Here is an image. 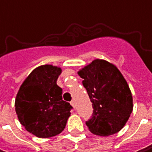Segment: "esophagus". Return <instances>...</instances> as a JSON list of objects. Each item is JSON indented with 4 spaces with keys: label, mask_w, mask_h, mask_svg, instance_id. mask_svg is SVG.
Wrapping results in <instances>:
<instances>
[{
    "label": "esophagus",
    "mask_w": 152,
    "mask_h": 152,
    "mask_svg": "<svg viewBox=\"0 0 152 152\" xmlns=\"http://www.w3.org/2000/svg\"><path fill=\"white\" fill-rule=\"evenodd\" d=\"M71 105H72L73 107H75V102H74V101H72V102H71Z\"/></svg>",
    "instance_id": "1"
}]
</instances>
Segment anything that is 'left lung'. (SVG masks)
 Returning <instances> with one entry per match:
<instances>
[{
	"instance_id": "left-lung-1",
	"label": "left lung",
	"mask_w": 152,
	"mask_h": 152,
	"mask_svg": "<svg viewBox=\"0 0 152 152\" xmlns=\"http://www.w3.org/2000/svg\"><path fill=\"white\" fill-rule=\"evenodd\" d=\"M78 74L93 103L92 117L86 122L89 130L102 137L120 131L133 110L132 94L121 72L106 60L94 59Z\"/></svg>"
}]
</instances>
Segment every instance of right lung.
I'll return each instance as SVG.
<instances>
[{
    "instance_id": "right-lung-1",
    "label": "right lung",
    "mask_w": 152,
    "mask_h": 152,
    "mask_svg": "<svg viewBox=\"0 0 152 152\" xmlns=\"http://www.w3.org/2000/svg\"><path fill=\"white\" fill-rule=\"evenodd\" d=\"M62 70L52 65L34 69L19 88L15 112L26 130L40 138L61 133L66 128L72 107L62 99L57 80Z\"/></svg>"
}]
</instances>
